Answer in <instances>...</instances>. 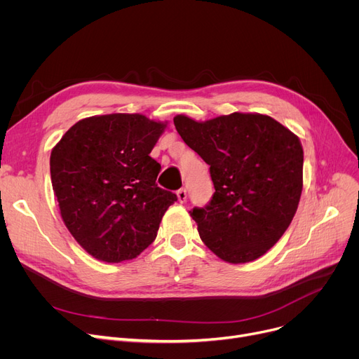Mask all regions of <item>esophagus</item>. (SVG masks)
Masks as SVG:
<instances>
[{"label":"esophagus","instance_id":"34e87169","mask_svg":"<svg viewBox=\"0 0 359 359\" xmlns=\"http://www.w3.org/2000/svg\"><path fill=\"white\" fill-rule=\"evenodd\" d=\"M176 195H177V199H179V202L180 203H184L186 202V199H187V194H186V189H179L177 192H176Z\"/></svg>","mask_w":359,"mask_h":359}]
</instances>
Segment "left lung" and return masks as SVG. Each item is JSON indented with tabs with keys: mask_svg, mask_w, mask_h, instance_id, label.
<instances>
[{
	"mask_svg": "<svg viewBox=\"0 0 359 359\" xmlns=\"http://www.w3.org/2000/svg\"><path fill=\"white\" fill-rule=\"evenodd\" d=\"M173 121L182 140L210 165L214 182L210 203L191 211L205 246L229 263L265 255L290 227L303 192L298 137L260 113Z\"/></svg>",
	"mask_w": 359,
	"mask_h": 359,
	"instance_id": "obj_1",
	"label": "left lung"
}]
</instances>
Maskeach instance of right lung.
<instances>
[{
  "label": "right lung",
  "instance_id": "add662e5",
  "mask_svg": "<svg viewBox=\"0 0 359 359\" xmlns=\"http://www.w3.org/2000/svg\"><path fill=\"white\" fill-rule=\"evenodd\" d=\"M165 126L140 113L91 116L53 147L50 180L62 221L93 257L119 263L156 240L177 201L157 186L161 165L149 157Z\"/></svg>",
  "mask_w": 359,
  "mask_h": 359
}]
</instances>
